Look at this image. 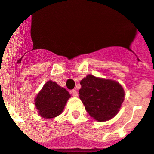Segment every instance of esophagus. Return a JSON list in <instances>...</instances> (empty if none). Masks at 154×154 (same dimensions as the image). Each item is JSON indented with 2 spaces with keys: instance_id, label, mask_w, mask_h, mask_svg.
I'll return each instance as SVG.
<instances>
[{
  "instance_id": "esophagus-1",
  "label": "esophagus",
  "mask_w": 154,
  "mask_h": 154,
  "mask_svg": "<svg viewBox=\"0 0 154 154\" xmlns=\"http://www.w3.org/2000/svg\"><path fill=\"white\" fill-rule=\"evenodd\" d=\"M70 93H71V94H72L74 97H77V95H78V93H77V91L76 90H72L70 91Z\"/></svg>"
}]
</instances>
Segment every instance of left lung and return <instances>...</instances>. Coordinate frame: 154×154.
<instances>
[{"mask_svg": "<svg viewBox=\"0 0 154 154\" xmlns=\"http://www.w3.org/2000/svg\"><path fill=\"white\" fill-rule=\"evenodd\" d=\"M80 99L91 117L105 122L114 117L122 104L125 93L116 81L88 75L80 81Z\"/></svg>", "mask_w": 154, "mask_h": 154, "instance_id": "8db88e82", "label": "left lung"}]
</instances>
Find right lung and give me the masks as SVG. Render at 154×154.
<instances>
[{"label":"right lung","mask_w":154,"mask_h":154,"mask_svg":"<svg viewBox=\"0 0 154 154\" xmlns=\"http://www.w3.org/2000/svg\"><path fill=\"white\" fill-rule=\"evenodd\" d=\"M70 97L68 92L57 85L55 82L48 81L39 92L35 105L40 116L51 119L62 112L67 100Z\"/></svg>","instance_id":"add662e5"}]
</instances>
